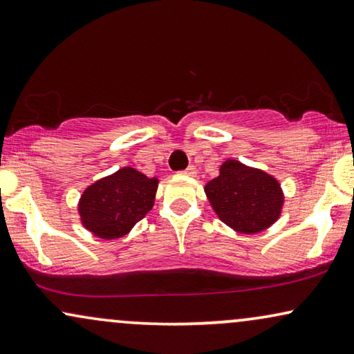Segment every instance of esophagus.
<instances>
[{
  "instance_id": "1",
  "label": "esophagus",
  "mask_w": 354,
  "mask_h": 354,
  "mask_svg": "<svg viewBox=\"0 0 354 354\" xmlns=\"http://www.w3.org/2000/svg\"><path fill=\"white\" fill-rule=\"evenodd\" d=\"M180 174H184V176H189V177H194L195 174H197V170H195L194 165H190V167H187L185 170H182Z\"/></svg>"
}]
</instances>
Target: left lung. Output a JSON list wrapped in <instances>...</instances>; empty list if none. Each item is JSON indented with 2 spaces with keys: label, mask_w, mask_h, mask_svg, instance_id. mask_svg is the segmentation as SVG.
Masks as SVG:
<instances>
[{
  "label": "left lung",
  "mask_w": 354,
  "mask_h": 354,
  "mask_svg": "<svg viewBox=\"0 0 354 354\" xmlns=\"http://www.w3.org/2000/svg\"><path fill=\"white\" fill-rule=\"evenodd\" d=\"M205 194L218 218L238 233H261L282 213L283 194L277 178L234 159L221 164L220 176L205 185Z\"/></svg>",
  "instance_id": "obj_1"
}]
</instances>
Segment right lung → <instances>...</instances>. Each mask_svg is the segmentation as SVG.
Instances as JSON below:
<instances>
[{"instance_id":"right-lung-1","label":"right lung","mask_w":354,"mask_h":354,"mask_svg":"<svg viewBox=\"0 0 354 354\" xmlns=\"http://www.w3.org/2000/svg\"><path fill=\"white\" fill-rule=\"evenodd\" d=\"M156 177L123 167L86 187L78 202L82 225L102 239L123 238L154 205Z\"/></svg>"}]
</instances>
